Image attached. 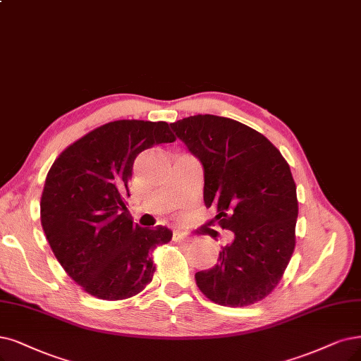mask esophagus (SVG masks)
<instances>
[{"label": "esophagus", "mask_w": 361, "mask_h": 361, "mask_svg": "<svg viewBox=\"0 0 361 361\" xmlns=\"http://www.w3.org/2000/svg\"><path fill=\"white\" fill-rule=\"evenodd\" d=\"M189 236L185 235V233H183V232H178V231H176L173 232V241H177V243H185V241H189Z\"/></svg>", "instance_id": "obj_1"}]
</instances>
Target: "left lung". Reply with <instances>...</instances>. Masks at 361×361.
Masks as SVG:
<instances>
[{
  "label": "left lung",
  "instance_id": "left-lung-1",
  "mask_svg": "<svg viewBox=\"0 0 361 361\" xmlns=\"http://www.w3.org/2000/svg\"><path fill=\"white\" fill-rule=\"evenodd\" d=\"M204 168L211 223L233 232L219 263L195 275L204 295L223 306H247L276 287L295 251L296 184L286 159L260 132L236 120L197 114L169 125Z\"/></svg>",
  "mask_w": 361,
  "mask_h": 361
}]
</instances>
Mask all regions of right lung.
I'll return each instance as SVG.
<instances>
[{
    "label": "right lung",
    "instance_id": "add662e5",
    "mask_svg": "<svg viewBox=\"0 0 361 361\" xmlns=\"http://www.w3.org/2000/svg\"><path fill=\"white\" fill-rule=\"evenodd\" d=\"M166 122L117 120L97 128L53 162L42 195V226L65 272L89 295L122 300L153 279L152 251L171 241L165 226L133 224L125 199L135 157L172 142Z\"/></svg>",
    "mask_w": 361,
    "mask_h": 361
}]
</instances>
